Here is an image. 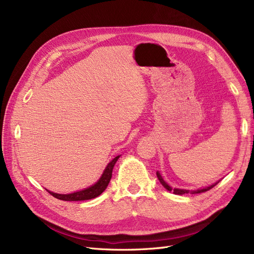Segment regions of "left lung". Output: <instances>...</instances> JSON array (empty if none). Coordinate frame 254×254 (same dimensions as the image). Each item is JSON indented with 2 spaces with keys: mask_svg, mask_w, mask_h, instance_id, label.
I'll list each match as a JSON object with an SVG mask.
<instances>
[{
  "mask_svg": "<svg viewBox=\"0 0 254 254\" xmlns=\"http://www.w3.org/2000/svg\"><path fill=\"white\" fill-rule=\"evenodd\" d=\"M157 177H158V179H159L160 183L162 184V186H163V187H164L168 191H174V194H176V195H183V194H199V193H203V191H206V190H211L212 188H214V187L216 186V184L218 183V182H216V183H213L212 186H209V187H206V188L198 189V190H183V189H173L171 186H168V184L164 181V179L162 178V176H161V174H160L159 172H157Z\"/></svg>",
  "mask_w": 254,
  "mask_h": 254,
  "instance_id": "left-lung-1",
  "label": "left lung"
}]
</instances>
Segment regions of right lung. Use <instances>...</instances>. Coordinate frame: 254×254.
<instances>
[{
  "instance_id": "1",
  "label": "right lung",
  "mask_w": 254,
  "mask_h": 254,
  "mask_svg": "<svg viewBox=\"0 0 254 254\" xmlns=\"http://www.w3.org/2000/svg\"><path fill=\"white\" fill-rule=\"evenodd\" d=\"M121 156L115 157L112 161L108 163V165L106 166L105 171L103 172L101 178L95 182L93 186H91L87 189L78 190V191H74V193L71 194H57V193H53L51 190H48L49 193L54 196L57 199H60V200H64V201H81V200H89V199L95 198L97 196L101 195L103 191L108 187V184L110 182V179L112 177V171L113 167L117 163V161L119 160Z\"/></svg>"
}]
</instances>
